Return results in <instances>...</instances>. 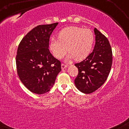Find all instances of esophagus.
Returning <instances> with one entry per match:
<instances>
[{"mask_svg": "<svg viewBox=\"0 0 129 129\" xmlns=\"http://www.w3.org/2000/svg\"><path fill=\"white\" fill-rule=\"evenodd\" d=\"M67 67H68V65L65 64L64 63H62V64H61V69H66Z\"/></svg>", "mask_w": 129, "mask_h": 129, "instance_id": "esophagus-1", "label": "esophagus"}]
</instances>
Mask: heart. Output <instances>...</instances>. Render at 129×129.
Returning a JSON list of instances; mask_svg holds the SVG:
<instances>
[{
    "mask_svg": "<svg viewBox=\"0 0 129 129\" xmlns=\"http://www.w3.org/2000/svg\"><path fill=\"white\" fill-rule=\"evenodd\" d=\"M94 41V36L91 30L70 26L60 31L58 39L51 40L50 49L58 59H62L68 50L70 53L68 60L74 58L75 60L80 61L90 53Z\"/></svg>",
    "mask_w": 129,
    "mask_h": 129,
    "instance_id": "1",
    "label": "heart"
}]
</instances>
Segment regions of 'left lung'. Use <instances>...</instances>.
<instances>
[{"label": "left lung", "instance_id": "left-lung-1", "mask_svg": "<svg viewBox=\"0 0 129 129\" xmlns=\"http://www.w3.org/2000/svg\"><path fill=\"white\" fill-rule=\"evenodd\" d=\"M94 31L96 42L93 52L75 64L79 71L75 84L86 94L93 93L105 83L112 65V50L108 39L96 28Z\"/></svg>", "mask_w": 129, "mask_h": 129}]
</instances>
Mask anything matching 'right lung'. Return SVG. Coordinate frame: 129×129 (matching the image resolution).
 I'll return each instance as SVG.
<instances>
[{"instance_id": "obj_1", "label": "right lung", "mask_w": 129, "mask_h": 129, "mask_svg": "<svg viewBox=\"0 0 129 129\" xmlns=\"http://www.w3.org/2000/svg\"><path fill=\"white\" fill-rule=\"evenodd\" d=\"M57 24L54 23L33 28L17 48L16 63L19 78L28 90L36 94L48 92L61 70L60 61L49 49L50 36Z\"/></svg>"}]
</instances>
